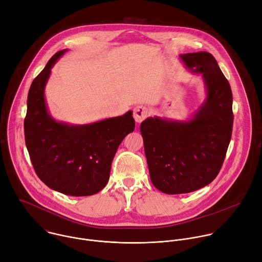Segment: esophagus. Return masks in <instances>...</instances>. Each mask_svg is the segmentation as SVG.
I'll return each mask as SVG.
<instances>
[{"label":"esophagus","instance_id":"1","mask_svg":"<svg viewBox=\"0 0 262 262\" xmlns=\"http://www.w3.org/2000/svg\"><path fill=\"white\" fill-rule=\"evenodd\" d=\"M148 110L143 105H137L134 108V118L138 123H141L148 116Z\"/></svg>","mask_w":262,"mask_h":262}]
</instances>
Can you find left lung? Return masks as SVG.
Wrapping results in <instances>:
<instances>
[{
	"label": "left lung",
	"mask_w": 262,
	"mask_h": 262,
	"mask_svg": "<svg viewBox=\"0 0 262 262\" xmlns=\"http://www.w3.org/2000/svg\"><path fill=\"white\" fill-rule=\"evenodd\" d=\"M179 58L203 80V102L186 120L155 116L140 126L151 182L169 195L197 191L216 177L233 125L231 88L213 56L199 52Z\"/></svg>",
	"instance_id": "8db88e82"
}]
</instances>
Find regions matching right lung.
<instances>
[{"label":"right lung","instance_id":"right-lung-1","mask_svg":"<svg viewBox=\"0 0 262 262\" xmlns=\"http://www.w3.org/2000/svg\"><path fill=\"white\" fill-rule=\"evenodd\" d=\"M56 53L29 90L25 140L36 174L50 189L68 196H91L106 185L123 139L135 129L133 111L88 124L57 121L46 100L52 68L67 52Z\"/></svg>","mask_w":262,"mask_h":262}]
</instances>
